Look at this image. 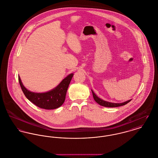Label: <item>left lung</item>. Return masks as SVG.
I'll return each instance as SVG.
<instances>
[{
	"instance_id": "obj_1",
	"label": "left lung",
	"mask_w": 158,
	"mask_h": 158,
	"mask_svg": "<svg viewBox=\"0 0 158 158\" xmlns=\"http://www.w3.org/2000/svg\"><path fill=\"white\" fill-rule=\"evenodd\" d=\"M92 93H93V96L94 97V100L97 102L98 104H99L100 105L102 106H105V107H108V108H114V107H118V106H123L125 105L126 104L128 103L129 102L131 101V100H129L126 102H124L123 103H111V102H109L107 101H105L101 98H100L99 97H97V96L95 94V93H94V91L93 90H91Z\"/></svg>"
}]
</instances>
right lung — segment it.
Returning a JSON list of instances; mask_svg holds the SVG:
<instances>
[{
  "label": "right lung",
  "instance_id": "right-lung-1",
  "mask_svg": "<svg viewBox=\"0 0 158 158\" xmlns=\"http://www.w3.org/2000/svg\"><path fill=\"white\" fill-rule=\"evenodd\" d=\"M73 76V73L70 74L56 87L42 93H34L27 89L23 85L20 76H19V81L24 96L32 103L42 109H54L60 107L64 103Z\"/></svg>",
  "mask_w": 158,
  "mask_h": 158
}]
</instances>
